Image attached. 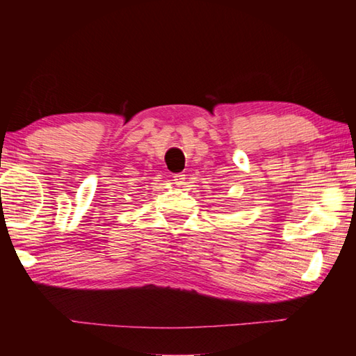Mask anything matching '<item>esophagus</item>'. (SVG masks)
Returning a JSON list of instances; mask_svg holds the SVG:
<instances>
[{"mask_svg": "<svg viewBox=\"0 0 356 356\" xmlns=\"http://www.w3.org/2000/svg\"><path fill=\"white\" fill-rule=\"evenodd\" d=\"M185 174H176V176H174V184H176L177 186H182V185H185Z\"/></svg>", "mask_w": 356, "mask_h": 356, "instance_id": "esophagus-1", "label": "esophagus"}]
</instances>
